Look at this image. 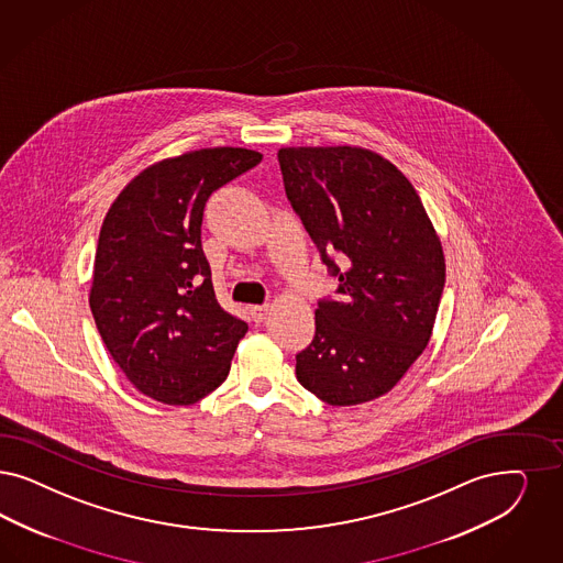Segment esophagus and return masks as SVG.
I'll return each mask as SVG.
<instances>
[{
	"label": "esophagus",
	"mask_w": 563,
	"mask_h": 563,
	"mask_svg": "<svg viewBox=\"0 0 563 563\" xmlns=\"http://www.w3.org/2000/svg\"><path fill=\"white\" fill-rule=\"evenodd\" d=\"M268 311H271V306H253L252 310H250L253 322H264Z\"/></svg>",
	"instance_id": "obj_1"
}]
</instances>
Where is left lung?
Here are the masks:
<instances>
[{"mask_svg": "<svg viewBox=\"0 0 563 563\" xmlns=\"http://www.w3.org/2000/svg\"><path fill=\"white\" fill-rule=\"evenodd\" d=\"M285 191L339 301H320L297 380L329 406L383 397L427 350L445 287V253L408 176L355 145L283 147ZM336 254V267L329 257Z\"/></svg>", "mask_w": 563, "mask_h": 563, "instance_id": "left-lung-1", "label": "left lung"}]
</instances>
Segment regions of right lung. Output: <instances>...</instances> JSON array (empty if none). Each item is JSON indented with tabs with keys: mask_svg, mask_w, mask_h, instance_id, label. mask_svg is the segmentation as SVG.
<instances>
[{
	"mask_svg": "<svg viewBox=\"0 0 563 563\" xmlns=\"http://www.w3.org/2000/svg\"><path fill=\"white\" fill-rule=\"evenodd\" d=\"M260 162L245 147L159 159L103 218L89 306L114 362L155 401L194 406L229 376L247 324L216 299L201 218L216 189Z\"/></svg>",
	"mask_w": 563,
	"mask_h": 563,
	"instance_id": "right-lung-1",
	"label": "right lung"
}]
</instances>
